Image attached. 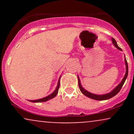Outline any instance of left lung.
<instances>
[{
    "label": "left lung",
    "instance_id": "8db88e82",
    "mask_svg": "<svg viewBox=\"0 0 134 134\" xmlns=\"http://www.w3.org/2000/svg\"><path fill=\"white\" fill-rule=\"evenodd\" d=\"M111 40H112V43H113V44H114L115 47L116 48H117L118 50H121V49L118 46L117 43H116V40H115L114 38H112ZM125 65H126V73L125 74V76H124V77L123 78L122 81H121V82L118 84L117 86L115 87L114 90H113V91H111L110 93L105 94L98 95V94H93V93H90V92L84 90V89L82 87V86H81V81H80L79 77V76H77L78 82H79V87L80 91H81V93H82L83 94L85 95L86 96L88 97V98H91V99H95V100H99V101L107 100V99H110V98H112V97L115 96V95L119 93V91H120L121 87H122V86H123V85H124V82H125L126 79H127V76H128V64H127V60H126L125 58Z\"/></svg>",
    "mask_w": 134,
    "mask_h": 134
}]
</instances>
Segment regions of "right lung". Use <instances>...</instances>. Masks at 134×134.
<instances>
[{"label": "right lung", "instance_id": "right-lung-1", "mask_svg": "<svg viewBox=\"0 0 134 134\" xmlns=\"http://www.w3.org/2000/svg\"><path fill=\"white\" fill-rule=\"evenodd\" d=\"M60 77L59 79H58V84H57V86L56 89L53 92L52 94H50V95L47 97H44V98H41V99H36V100H28L30 102H33V103H40V102H45V101L50 100V99H52V98H55V96H57V94L58 92V89H59L60 87Z\"/></svg>", "mask_w": 134, "mask_h": 134}]
</instances>
